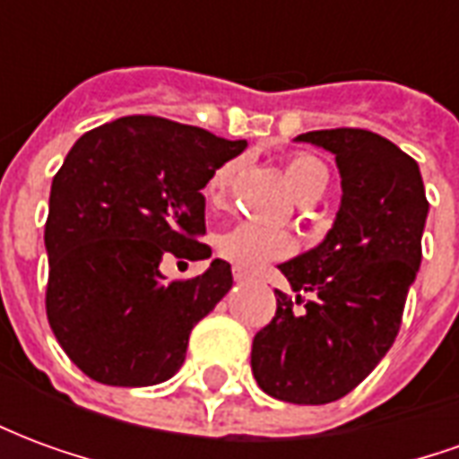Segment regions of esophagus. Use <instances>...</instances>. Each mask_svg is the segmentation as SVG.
Masks as SVG:
<instances>
[{
	"instance_id": "34e87169",
	"label": "esophagus",
	"mask_w": 459,
	"mask_h": 459,
	"mask_svg": "<svg viewBox=\"0 0 459 459\" xmlns=\"http://www.w3.org/2000/svg\"><path fill=\"white\" fill-rule=\"evenodd\" d=\"M233 280H236V282H246V280H250V275L248 273H246V270H233Z\"/></svg>"
}]
</instances>
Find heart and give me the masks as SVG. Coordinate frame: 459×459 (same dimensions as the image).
Instances as JSON below:
<instances>
[{
    "mask_svg": "<svg viewBox=\"0 0 459 459\" xmlns=\"http://www.w3.org/2000/svg\"><path fill=\"white\" fill-rule=\"evenodd\" d=\"M238 167V160L226 161L211 174L206 186H204V196H206L211 206H221L223 201L229 199V189ZM285 179H288V186L292 189V194L305 204V201L322 196V191L327 189L329 171L312 154H292L288 164H285ZM216 250H219L221 258L229 260L230 265L246 270V273H253V270L268 265L270 260H280L290 255L292 253V238L282 230L265 229V226H255V223H238V226L221 233L216 238Z\"/></svg>",
    "mask_w": 459,
    "mask_h": 459,
    "instance_id": "1",
    "label": "heart"
}]
</instances>
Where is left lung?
<instances>
[{
	"label": "left lung",
	"mask_w": 459,
	"mask_h": 459,
	"mask_svg": "<svg viewBox=\"0 0 459 459\" xmlns=\"http://www.w3.org/2000/svg\"><path fill=\"white\" fill-rule=\"evenodd\" d=\"M298 142L334 154L342 204L317 248L278 265L295 298L275 290L250 366L273 398L322 405L354 391L394 344L420 268L428 199L413 157L376 132L315 130Z\"/></svg>",
	"instance_id": "left-lung-1"
}]
</instances>
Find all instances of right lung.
I'll list each match as a JSON object with an SVG mask.
<instances>
[{
    "instance_id": "obj_1",
    "label": "right lung",
    "mask_w": 459,
    "mask_h": 459,
    "mask_svg": "<svg viewBox=\"0 0 459 459\" xmlns=\"http://www.w3.org/2000/svg\"><path fill=\"white\" fill-rule=\"evenodd\" d=\"M246 140L130 115L75 142L51 184L46 317L85 376L108 385H154L177 374L196 322L233 285L230 265L167 282L164 255L204 260L201 189Z\"/></svg>"
}]
</instances>
